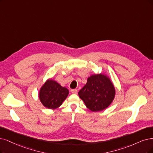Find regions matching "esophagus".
I'll use <instances>...</instances> for the list:
<instances>
[{
    "mask_svg": "<svg viewBox=\"0 0 153 153\" xmlns=\"http://www.w3.org/2000/svg\"><path fill=\"white\" fill-rule=\"evenodd\" d=\"M71 91L73 94H77V89H71Z\"/></svg>",
    "mask_w": 153,
    "mask_h": 153,
    "instance_id": "34e87169",
    "label": "esophagus"
}]
</instances>
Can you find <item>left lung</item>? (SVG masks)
Wrapping results in <instances>:
<instances>
[{"label":"left lung","instance_id":"8db88e82","mask_svg":"<svg viewBox=\"0 0 153 153\" xmlns=\"http://www.w3.org/2000/svg\"><path fill=\"white\" fill-rule=\"evenodd\" d=\"M115 91L108 77L103 74L93 75L78 93L87 108L92 111H102L113 101Z\"/></svg>","mask_w":153,"mask_h":153}]
</instances>
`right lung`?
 Wrapping results in <instances>:
<instances>
[{
	"label": "right lung",
	"instance_id": "add662e5",
	"mask_svg": "<svg viewBox=\"0 0 153 153\" xmlns=\"http://www.w3.org/2000/svg\"><path fill=\"white\" fill-rule=\"evenodd\" d=\"M69 94V90L52 80H48L39 91L42 103L49 109L59 107Z\"/></svg>",
	"mask_w": 153,
	"mask_h": 153
}]
</instances>
